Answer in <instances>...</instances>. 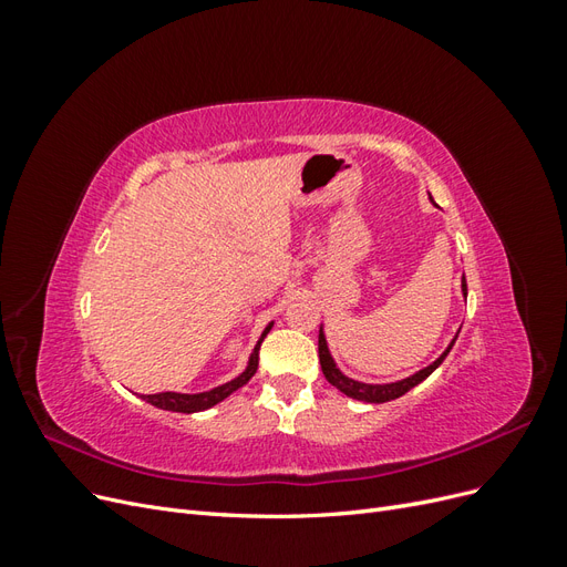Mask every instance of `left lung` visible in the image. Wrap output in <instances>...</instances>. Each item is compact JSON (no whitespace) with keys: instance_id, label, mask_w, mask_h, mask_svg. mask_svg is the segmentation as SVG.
I'll return each mask as SVG.
<instances>
[{"instance_id":"left-lung-1","label":"left lung","mask_w":567,"mask_h":567,"mask_svg":"<svg viewBox=\"0 0 567 567\" xmlns=\"http://www.w3.org/2000/svg\"><path fill=\"white\" fill-rule=\"evenodd\" d=\"M461 290H463V298H466V296H468L466 277H463ZM456 336H458V333H456ZM456 336H454V340L450 342V348L444 350V352L435 359L433 364H427L425 369L406 375V379L394 381V383H362V381L350 379V375H346V373H342V371L336 367L333 357H331V352H329V342H326V336H323V326H321V329H319V362H321V371H323V375H326V381H329L331 385H336L342 394H348V398L359 400V402L383 404V402L402 398L404 392H409L411 388H416L419 383H423V381L427 379V375H431V373L444 362V357L450 354V350L454 348V342H456Z\"/></svg>"}]
</instances>
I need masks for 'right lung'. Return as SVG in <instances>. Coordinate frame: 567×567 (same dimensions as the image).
Instances as JSON below:
<instances>
[{
    "mask_svg": "<svg viewBox=\"0 0 567 567\" xmlns=\"http://www.w3.org/2000/svg\"><path fill=\"white\" fill-rule=\"evenodd\" d=\"M269 329H271V323L262 331L260 340H257V346L252 348L250 359H248V367L244 369V373H238L234 381H229V383H225V385H217V388H213V390H208V392H196V394H186V392H158V394H142V398H144L148 404H153V406L165 409V411H179V414H196V411H205V409H210V406L219 404L221 400H227L231 392H236L238 388H244V385L252 379V375H255V371H257V352H260V346H262L265 336L269 333Z\"/></svg>",
    "mask_w": 567,
    "mask_h": 567,
    "instance_id": "add662e5",
    "label": "right lung"
}]
</instances>
